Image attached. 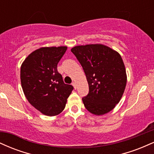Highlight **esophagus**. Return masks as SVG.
Segmentation results:
<instances>
[{"mask_svg":"<svg viewBox=\"0 0 154 154\" xmlns=\"http://www.w3.org/2000/svg\"><path fill=\"white\" fill-rule=\"evenodd\" d=\"M72 85L74 86V88H75V89H76V88H77V84H76L75 82H72Z\"/></svg>","mask_w":154,"mask_h":154,"instance_id":"34e87169","label":"esophagus"}]
</instances>
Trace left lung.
I'll return each instance as SVG.
<instances>
[{"label":"left lung","mask_w":154,"mask_h":154,"mask_svg":"<svg viewBox=\"0 0 154 154\" xmlns=\"http://www.w3.org/2000/svg\"><path fill=\"white\" fill-rule=\"evenodd\" d=\"M87 78L89 92L82 98L85 107L95 115L112 110L125 91L127 75L121 56L101 45H79L72 48Z\"/></svg>","instance_id":"8db88e82"}]
</instances>
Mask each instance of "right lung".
I'll return each mask as SVG.
<instances>
[{
	"label": "right lung",
	"instance_id": "right-lung-1",
	"mask_svg": "<svg viewBox=\"0 0 154 154\" xmlns=\"http://www.w3.org/2000/svg\"><path fill=\"white\" fill-rule=\"evenodd\" d=\"M66 46L40 48L26 57L21 66V83L26 99L47 116H56L64 109L74 88L63 82L57 64Z\"/></svg>",
	"mask_w": 154,
	"mask_h": 154
}]
</instances>
